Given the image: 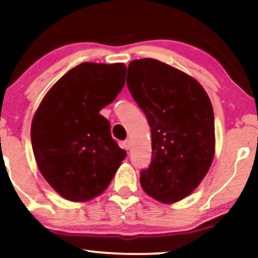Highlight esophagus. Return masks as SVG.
Returning a JSON list of instances; mask_svg holds the SVG:
<instances>
[{"instance_id": "esophagus-1", "label": "esophagus", "mask_w": 258, "mask_h": 258, "mask_svg": "<svg viewBox=\"0 0 258 258\" xmlns=\"http://www.w3.org/2000/svg\"><path fill=\"white\" fill-rule=\"evenodd\" d=\"M130 146H132V142H130V140H125V141L123 142V147H124L125 150H128L130 148Z\"/></svg>"}]
</instances>
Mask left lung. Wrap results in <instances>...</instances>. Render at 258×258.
I'll use <instances>...</instances> for the list:
<instances>
[{
  "instance_id": "8db88e82",
  "label": "left lung",
  "mask_w": 258,
  "mask_h": 258,
  "mask_svg": "<svg viewBox=\"0 0 258 258\" xmlns=\"http://www.w3.org/2000/svg\"><path fill=\"white\" fill-rule=\"evenodd\" d=\"M126 85L148 119L152 161L140 173L147 195L179 202L195 190L215 156V115L192 77L156 59L130 61Z\"/></svg>"
}]
</instances>
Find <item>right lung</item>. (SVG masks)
<instances>
[{"label":"right lung","mask_w":258,"mask_h":258,"mask_svg":"<svg viewBox=\"0 0 258 258\" xmlns=\"http://www.w3.org/2000/svg\"><path fill=\"white\" fill-rule=\"evenodd\" d=\"M124 63L83 62L62 76L33 117V153L42 176L62 198L102 195L125 159L100 115L125 83Z\"/></svg>","instance_id":"right-lung-1"}]
</instances>
